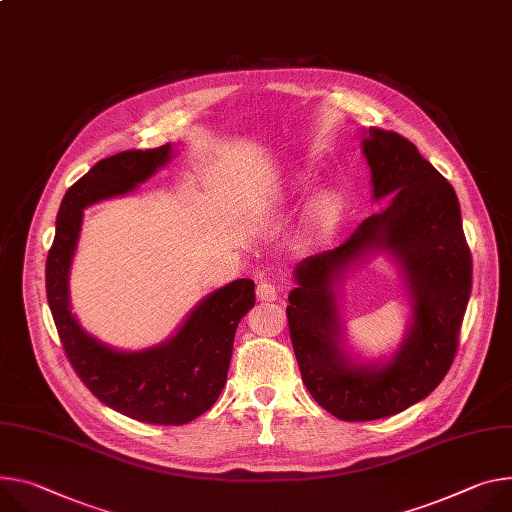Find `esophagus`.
Instances as JSON below:
<instances>
[{"label": "esophagus", "mask_w": 512, "mask_h": 512, "mask_svg": "<svg viewBox=\"0 0 512 512\" xmlns=\"http://www.w3.org/2000/svg\"><path fill=\"white\" fill-rule=\"evenodd\" d=\"M257 298L261 302H275L277 300V288L271 282H261L257 286Z\"/></svg>", "instance_id": "1"}]
</instances>
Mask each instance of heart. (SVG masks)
Wrapping results in <instances>:
<instances>
[{
  "label": "heart",
  "instance_id": "1",
  "mask_svg": "<svg viewBox=\"0 0 512 512\" xmlns=\"http://www.w3.org/2000/svg\"><path fill=\"white\" fill-rule=\"evenodd\" d=\"M306 185H308V179L304 173H298V171L292 173L286 179V185L280 190V194H277L269 202V210L271 212L282 210L286 204L300 198L306 190ZM343 216H345V200L337 190L318 192L308 202V206L302 214L300 232H298L300 243L304 247H316V245L324 243L337 230Z\"/></svg>",
  "mask_w": 512,
  "mask_h": 512
}]
</instances>
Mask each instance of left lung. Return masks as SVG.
Masks as SVG:
<instances>
[{
  "mask_svg": "<svg viewBox=\"0 0 512 512\" xmlns=\"http://www.w3.org/2000/svg\"><path fill=\"white\" fill-rule=\"evenodd\" d=\"M371 198L393 196L337 249L302 259L288 324L302 382L341 421H376L427 398L445 378L472 292V255L451 183L396 132L363 130ZM384 252L411 304L407 333L388 360L348 351L338 300L347 272Z\"/></svg>",
  "mask_w": 512,
  "mask_h": 512,
  "instance_id": "1",
  "label": "left lung"
}]
</instances>
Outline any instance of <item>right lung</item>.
I'll return each instance as SVG.
<instances>
[{
    "mask_svg": "<svg viewBox=\"0 0 512 512\" xmlns=\"http://www.w3.org/2000/svg\"><path fill=\"white\" fill-rule=\"evenodd\" d=\"M173 145L102 159L67 190L46 257V298L75 374L106 406L149 425H185L220 396L241 318L255 306L253 280H235L204 296L177 331L138 351L116 349L87 333L71 312L69 277L83 210L126 196L173 159Z\"/></svg>",
    "mask_w": 512,
    "mask_h": 512,
    "instance_id": "right-lung-1",
    "label": "right lung"
}]
</instances>
